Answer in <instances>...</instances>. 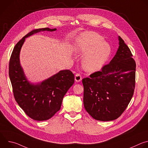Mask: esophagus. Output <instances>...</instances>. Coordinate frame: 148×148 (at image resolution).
Wrapping results in <instances>:
<instances>
[{
    "instance_id": "34e87169",
    "label": "esophagus",
    "mask_w": 148,
    "mask_h": 148,
    "mask_svg": "<svg viewBox=\"0 0 148 148\" xmlns=\"http://www.w3.org/2000/svg\"><path fill=\"white\" fill-rule=\"evenodd\" d=\"M82 79V77L79 74H76L75 75V80L77 82H80Z\"/></svg>"
}]
</instances>
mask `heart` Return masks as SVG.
<instances>
[{"label": "heart", "mask_w": 148, "mask_h": 148, "mask_svg": "<svg viewBox=\"0 0 148 148\" xmlns=\"http://www.w3.org/2000/svg\"><path fill=\"white\" fill-rule=\"evenodd\" d=\"M74 51L78 55H83L82 66L89 73L100 69L108 60L111 47L103 37L94 32L82 33L77 38L73 46Z\"/></svg>", "instance_id": "b5f03b06"}]
</instances>
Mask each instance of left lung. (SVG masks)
<instances>
[{
    "mask_svg": "<svg viewBox=\"0 0 148 148\" xmlns=\"http://www.w3.org/2000/svg\"><path fill=\"white\" fill-rule=\"evenodd\" d=\"M118 41V49L109 64L82 79L84 108L98 121L117 119L134 94L136 63L130 49L119 36Z\"/></svg>",
    "mask_w": 148,
    "mask_h": 148,
    "instance_id": "left-lung-1",
    "label": "left lung"
}]
</instances>
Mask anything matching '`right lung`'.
<instances>
[{"label":"right lung","instance_id":"right-lung-1","mask_svg":"<svg viewBox=\"0 0 148 148\" xmlns=\"http://www.w3.org/2000/svg\"><path fill=\"white\" fill-rule=\"evenodd\" d=\"M56 30L42 28L30 32L16 45L10 59L9 74L14 98L25 112L36 121L49 119L60 110L63 98L74 82V75L69 70H63L41 82L32 83L20 64V53L26 38Z\"/></svg>","mask_w":148,"mask_h":148}]
</instances>
